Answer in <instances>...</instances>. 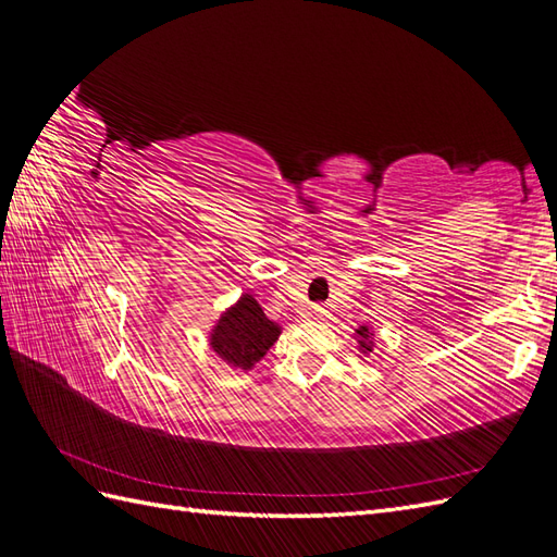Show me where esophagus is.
Listing matches in <instances>:
<instances>
[{
  "instance_id": "obj_1",
  "label": "esophagus",
  "mask_w": 557,
  "mask_h": 557,
  "mask_svg": "<svg viewBox=\"0 0 557 557\" xmlns=\"http://www.w3.org/2000/svg\"><path fill=\"white\" fill-rule=\"evenodd\" d=\"M309 315H311L313 320H325L330 313H327V309H323V307H313V309L309 311Z\"/></svg>"
}]
</instances>
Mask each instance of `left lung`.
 <instances>
[{
    "label": "left lung",
    "mask_w": 557,
    "mask_h": 557,
    "mask_svg": "<svg viewBox=\"0 0 557 557\" xmlns=\"http://www.w3.org/2000/svg\"><path fill=\"white\" fill-rule=\"evenodd\" d=\"M356 339H358V344H360V350L362 352H372V348H374V334H372V330H369L367 325H362L360 330H356Z\"/></svg>",
    "instance_id": "8db88e82"
}]
</instances>
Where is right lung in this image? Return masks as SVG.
Masks as SVG:
<instances>
[{
  "label": "right lung",
  "instance_id": "obj_1",
  "mask_svg": "<svg viewBox=\"0 0 557 557\" xmlns=\"http://www.w3.org/2000/svg\"><path fill=\"white\" fill-rule=\"evenodd\" d=\"M281 327L269 320L252 295H242L211 330L209 344L213 352L230 367L252 369L278 339Z\"/></svg>",
  "mask_w": 557,
  "mask_h": 557
}]
</instances>
